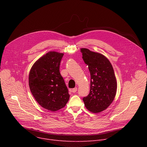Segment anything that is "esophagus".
I'll use <instances>...</instances> for the list:
<instances>
[{
    "mask_svg": "<svg viewBox=\"0 0 147 147\" xmlns=\"http://www.w3.org/2000/svg\"><path fill=\"white\" fill-rule=\"evenodd\" d=\"M77 90H78V88H73V89L71 90V92H73V93H76V92H77Z\"/></svg>",
    "mask_w": 147,
    "mask_h": 147,
    "instance_id": "esophagus-1",
    "label": "esophagus"
}]
</instances>
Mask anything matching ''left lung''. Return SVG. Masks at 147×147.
Masks as SVG:
<instances>
[{
  "label": "left lung",
  "mask_w": 147,
  "mask_h": 147,
  "mask_svg": "<svg viewBox=\"0 0 147 147\" xmlns=\"http://www.w3.org/2000/svg\"><path fill=\"white\" fill-rule=\"evenodd\" d=\"M82 58L90 74L89 95L83 98L86 109L92 113L107 109L116 94L117 84L110 61L102 54L82 48Z\"/></svg>",
  "instance_id": "8db88e82"
}]
</instances>
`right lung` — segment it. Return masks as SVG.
<instances>
[{
  "mask_svg": "<svg viewBox=\"0 0 147 147\" xmlns=\"http://www.w3.org/2000/svg\"><path fill=\"white\" fill-rule=\"evenodd\" d=\"M64 53L51 51L38 59L30 69L28 82L36 101L45 109L56 111L69 98L68 90L59 72Z\"/></svg>",
  "mask_w": 147,
  "mask_h": 147,
  "instance_id": "add662e5",
  "label": "right lung"
}]
</instances>
